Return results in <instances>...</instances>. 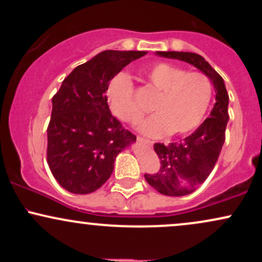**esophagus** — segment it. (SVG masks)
Returning a JSON list of instances; mask_svg holds the SVG:
<instances>
[{"label":"esophagus","instance_id":"1","mask_svg":"<svg viewBox=\"0 0 262 262\" xmlns=\"http://www.w3.org/2000/svg\"><path fill=\"white\" fill-rule=\"evenodd\" d=\"M137 140H138V143H139V144H143V145H145V146H151V145H152V141L144 139V138L138 137V138H137Z\"/></svg>","mask_w":262,"mask_h":262}]
</instances>
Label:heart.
<instances>
[{"label":"heart","instance_id":"obj_1","mask_svg":"<svg viewBox=\"0 0 262 262\" xmlns=\"http://www.w3.org/2000/svg\"><path fill=\"white\" fill-rule=\"evenodd\" d=\"M146 83L158 96L152 102V114L138 123L140 133L158 138L166 134H186L203 121L212 97V85L206 75L188 73L169 62H156L141 71ZM108 106L117 118L134 122L140 111L133 98V85L125 74L119 73L110 81L106 91Z\"/></svg>","mask_w":262,"mask_h":262}]
</instances>
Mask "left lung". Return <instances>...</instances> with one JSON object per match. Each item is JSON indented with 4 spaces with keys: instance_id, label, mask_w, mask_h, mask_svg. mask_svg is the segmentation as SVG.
Masks as SVG:
<instances>
[{
    "instance_id": "8db88e82",
    "label": "left lung",
    "mask_w": 262,
    "mask_h": 262,
    "mask_svg": "<svg viewBox=\"0 0 262 262\" xmlns=\"http://www.w3.org/2000/svg\"><path fill=\"white\" fill-rule=\"evenodd\" d=\"M156 55L193 65L208 77L215 90V103L209 118L180 143L169 145L155 143L154 150L160 159V170L154 175H144L146 182L161 194L186 196L206 181L218 160L229 121V96L224 80L203 56L188 52H156Z\"/></svg>"
}]
</instances>
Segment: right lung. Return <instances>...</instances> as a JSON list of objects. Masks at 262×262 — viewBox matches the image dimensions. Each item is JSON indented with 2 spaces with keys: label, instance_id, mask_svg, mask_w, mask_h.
<instances>
[{
  "label": "right lung",
  "instance_id": "1",
  "mask_svg": "<svg viewBox=\"0 0 262 262\" xmlns=\"http://www.w3.org/2000/svg\"><path fill=\"white\" fill-rule=\"evenodd\" d=\"M146 52L106 50L76 66L54 95L47 160L53 176L71 193L87 194L112 175L116 156L137 140L111 114L106 91L124 66Z\"/></svg>",
  "mask_w": 262,
  "mask_h": 262
}]
</instances>
